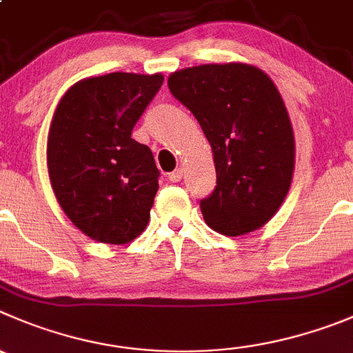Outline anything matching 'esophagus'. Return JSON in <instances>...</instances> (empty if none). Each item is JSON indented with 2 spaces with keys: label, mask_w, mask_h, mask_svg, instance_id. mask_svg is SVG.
I'll return each instance as SVG.
<instances>
[{
  "label": "esophagus",
  "mask_w": 353,
  "mask_h": 353,
  "mask_svg": "<svg viewBox=\"0 0 353 353\" xmlns=\"http://www.w3.org/2000/svg\"><path fill=\"white\" fill-rule=\"evenodd\" d=\"M182 176H183V170H182V168H176V170H174V171H171L168 179H170L171 182L179 183L180 180H182Z\"/></svg>",
  "instance_id": "obj_1"
}]
</instances>
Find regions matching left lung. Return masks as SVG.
Here are the masks:
<instances>
[{
	"instance_id": "obj_1",
	"label": "left lung",
	"mask_w": 353,
	"mask_h": 353,
	"mask_svg": "<svg viewBox=\"0 0 353 353\" xmlns=\"http://www.w3.org/2000/svg\"><path fill=\"white\" fill-rule=\"evenodd\" d=\"M168 88L203 128L216 187L201 201L204 221L229 237L263 227L290 192L294 135L284 100L267 74L243 62L174 70Z\"/></svg>"
}]
</instances>
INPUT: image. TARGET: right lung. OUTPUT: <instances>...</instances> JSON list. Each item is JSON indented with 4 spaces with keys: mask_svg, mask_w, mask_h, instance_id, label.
<instances>
[{
    "mask_svg": "<svg viewBox=\"0 0 353 353\" xmlns=\"http://www.w3.org/2000/svg\"><path fill=\"white\" fill-rule=\"evenodd\" d=\"M163 81L161 72L86 78L63 93L53 112L46 145L53 194L93 241L132 243L149 223L159 170L132 130Z\"/></svg>",
    "mask_w": 353,
    "mask_h": 353,
    "instance_id": "1",
    "label": "right lung"
}]
</instances>
